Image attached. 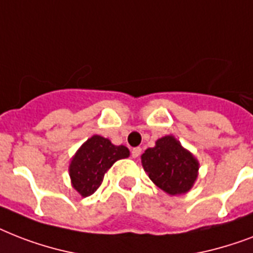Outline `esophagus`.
I'll use <instances>...</instances> for the list:
<instances>
[{
  "mask_svg": "<svg viewBox=\"0 0 253 253\" xmlns=\"http://www.w3.org/2000/svg\"><path fill=\"white\" fill-rule=\"evenodd\" d=\"M130 153H132L133 158H137V157H139V154H141V147H133Z\"/></svg>",
  "mask_w": 253,
  "mask_h": 253,
  "instance_id": "34e87169",
  "label": "esophagus"
}]
</instances>
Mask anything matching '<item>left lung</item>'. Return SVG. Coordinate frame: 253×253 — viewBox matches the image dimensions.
Listing matches in <instances>:
<instances>
[{
  "label": "left lung",
  "mask_w": 253,
  "mask_h": 253,
  "mask_svg": "<svg viewBox=\"0 0 253 253\" xmlns=\"http://www.w3.org/2000/svg\"><path fill=\"white\" fill-rule=\"evenodd\" d=\"M141 159L151 181L171 196L189 191L197 177L199 162L172 136L159 138Z\"/></svg>",
  "instance_id": "left-lung-1"
}]
</instances>
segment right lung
<instances>
[{"label": "right lung", "instance_id": "obj_1", "mask_svg": "<svg viewBox=\"0 0 253 253\" xmlns=\"http://www.w3.org/2000/svg\"><path fill=\"white\" fill-rule=\"evenodd\" d=\"M128 157V147L115 146L110 139L92 136L81 146L70 163L73 187L84 197L92 195L102 184L107 169L116 161Z\"/></svg>", "mask_w": 253, "mask_h": 253}]
</instances>
